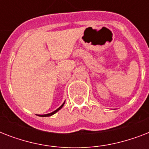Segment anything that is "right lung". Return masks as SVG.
Instances as JSON below:
<instances>
[{
    "mask_svg": "<svg viewBox=\"0 0 149 149\" xmlns=\"http://www.w3.org/2000/svg\"><path fill=\"white\" fill-rule=\"evenodd\" d=\"M64 104H65V101H64V103H63V104H62V105H61V106L59 107H58V109H56V111H54L53 112H52V113H47V114H38V116H40V117H49V116L53 115V114H55V113H56V112H58V111H59V110H60V109L62 108V107H63V105H64Z\"/></svg>",
    "mask_w": 149,
    "mask_h": 149,
    "instance_id": "obj_1",
    "label": "right lung"
}]
</instances>
